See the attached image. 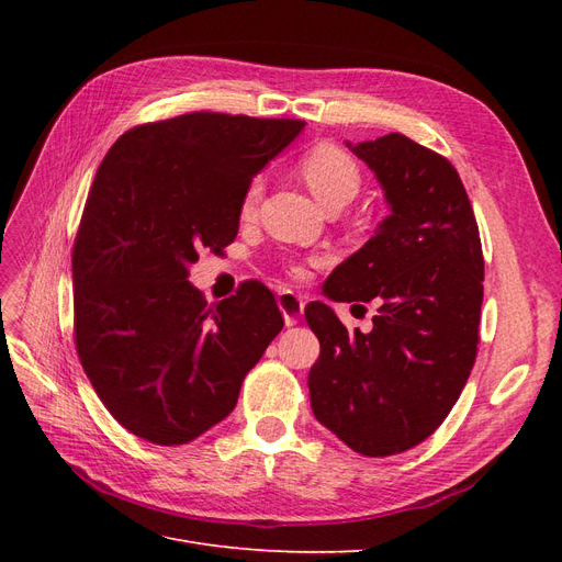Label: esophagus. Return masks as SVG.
<instances>
[{"label":"esophagus","instance_id":"34e87169","mask_svg":"<svg viewBox=\"0 0 562 562\" xmlns=\"http://www.w3.org/2000/svg\"><path fill=\"white\" fill-rule=\"evenodd\" d=\"M279 310L283 312L285 326H295L297 318L304 312V300L295 291H281L279 293Z\"/></svg>","mask_w":562,"mask_h":562}]
</instances>
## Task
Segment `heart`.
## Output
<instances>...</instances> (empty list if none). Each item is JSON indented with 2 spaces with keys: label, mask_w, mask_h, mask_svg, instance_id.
Returning <instances> with one entry per match:
<instances>
[{
  "label": "heart",
  "mask_w": 562,
  "mask_h": 562,
  "mask_svg": "<svg viewBox=\"0 0 562 562\" xmlns=\"http://www.w3.org/2000/svg\"><path fill=\"white\" fill-rule=\"evenodd\" d=\"M300 171L302 178L307 180L310 190L316 194V199L328 209H342L345 203H349L356 194L361 192L363 176H361V166L356 164V159L345 151L342 147H337L333 143H318L312 149L304 151V157L300 159ZM262 196V178H252L239 201V215L241 217H252L255 211H258V203ZM293 277H304V265L302 262H291L288 265Z\"/></svg>",
  "instance_id": "1"
}]
</instances>
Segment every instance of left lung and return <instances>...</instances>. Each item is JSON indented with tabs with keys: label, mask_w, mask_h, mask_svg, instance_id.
I'll return each mask as SVG.
<instances>
[{
	"label": "left lung",
	"mask_w": 562,
	"mask_h": 562,
	"mask_svg": "<svg viewBox=\"0 0 562 562\" xmlns=\"http://www.w3.org/2000/svg\"><path fill=\"white\" fill-rule=\"evenodd\" d=\"M375 171L391 215L326 281L337 302L375 300L372 330H347L323 302L304 316L321 353L314 417L353 452L389 457L427 440L479 353L483 248L454 166L403 133L351 147Z\"/></svg>",
	"instance_id": "8db88e82"
}]
</instances>
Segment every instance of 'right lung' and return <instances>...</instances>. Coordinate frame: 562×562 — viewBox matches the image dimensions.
<instances>
[{"instance_id":"add662e5","label":"right lung","mask_w":562,"mask_h":562,"mask_svg":"<svg viewBox=\"0 0 562 562\" xmlns=\"http://www.w3.org/2000/svg\"><path fill=\"white\" fill-rule=\"evenodd\" d=\"M300 119L190 112L133 126L98 166L72 248L75 345L110 415L155 446L223 422L283 328L260 281L209 304L187 281L239 232V201Z\"/></svg>"}]
</instances>
